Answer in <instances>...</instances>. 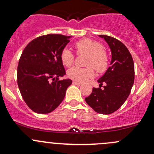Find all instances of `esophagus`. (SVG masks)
<instances>
[{"instance_id": "34e87169", "label": "esophagus", "mask_w": 154, "mask_h": 154, "mask_svg": "<svg viewBox=\"0 0 154 154\" xmlns=\"http://www.w3.org/2000/svg\"><path fill=\"white\" fill-rule=\"evenodd\" d=\"M73 84L77 85V86H80V85H82V83H80V82H77V81H73Z\"/></svg>"}]
</instances>
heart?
<instances>
[{"label": "heart", "instance_id": "b5f03b06", "mask_svg": "<svg viewBox=\"0 0 154 154\" xmlns=\"http://www.w3.org/2000/svg\"><path fill=\"white\" fill-rule=\"evenodd\" d=\"M77 54H84L88 56L86 59V68L74 67L68 70V77L79 82H84L94 75V68L97 71L104 72L109 66V57L103 46L97 42L89 38H83L75 44ZM60 60L63 66L69 67L74 63V56L67 48H64L60 54Z\"/></svg>", "mask_w": 154, "mask_h": 154}]
</instances>
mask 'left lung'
Returning <instances> with one entry per match:
<instances>
[{"instance_id":"8db88e82","label":"left lung","mask_w":154,"mask_h":154,"mask_svg":"<svg viewBox=\"0 0 154 154\" xmlns=\"http://www.w3.org/2000/svg\"><path fill=\"white\" fill-rule=\"evenodd\" d=\"M104 38L112 54L110 66L97 80L100 88H93L85 100L97 112L109 115L122 106L130 94L134 83V63L127 47L119 40L105 35ZM105 84L104 88L100 86Z\"/></svg>"}]
</instances>
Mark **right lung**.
Wrapping results in <instances>:
<instances>
[{
	"mask_svg": "<svg viewBox=\"0 0 154 154\" xmlns=\"http://www.w3.org/2000/svg\"><path fill=\"white\" fill-rule=\"evenodd\" d=\"M71 38L57 34L38 37L26 46L20 57L18 86L25 103L35 112L47 114L54 111L72 83L70 79L59 80L66 75L60 54Z\"/></svg>",
	"mask_w": 154,
	"mask_h": 154,
	"instance_id": "add662e5",
	"label": "right lung"
}]
</instances>
